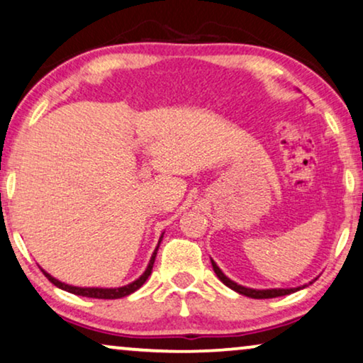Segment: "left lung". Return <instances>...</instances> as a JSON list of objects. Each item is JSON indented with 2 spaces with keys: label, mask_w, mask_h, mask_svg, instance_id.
<instances>
[{
  "label": "left lung",
  "mask_w": 363,
  "mask_h": 363,
  "mask_svg": "<svg viewBox=\"0 0 363 363\" xmlns=\"http://www.w3.org/2000/svg\"><path fill=\"white\" fill-rule=\"evenodd\" d=\"M211 262H212V269H214L216 275L220 279L222 284H225V286L229 287V289H232V291L242 294V296H247V297H250V298H274V297H282V296H289V294H292V292H297L298 289H301V287H297V289H267V291H257V289L242 287V286H239V284L232 282V280H230L229 277H225V275L222 274V270H220L219 267H217V264L214 262V260L211 259Z\"/></svg>",
  "instance_id": "8db88e82"
}]
</instances>
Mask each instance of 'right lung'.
<instances>
[{"label": "right lung", "mask_w": 363, "mask_h": 363, "mask_svg": "<svg viewBox=\"0 0 363 363\" xmlns=\"http://www.w3.org/2000/svg\"><path fill=\"white\" fill-rule=\"evenodd\" d=\"M161 239H162V235H161ZM159 244H161V240H159ZM159 244H157L156 250H154L151 260H149V265H147L146 272H144L138 280H134L133 284H129V286H124V287H119V289H98V287H96V289H94V287L86 289V287H72V286H67V284L60 282V280H56L55 277H51V275L46 274L45 270H43V274H45L46 277H48V280H50L51 284H55L56 287H60V289H62V291H66V292L74 294V296H83V297H91V298H121V297L129 296V294L136 292L138 289L141 287L144 282H146L147 277H149V275H151V272H152V265H154V260H156V254H157Z\"/></svg>", "instance_id": "obj_1"}]
</instances>
